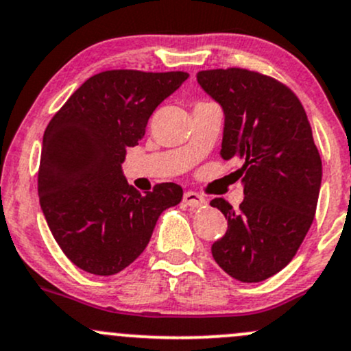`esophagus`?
<instances>
[{"instance_id":"1","label":"esophagus","mask_w":351,"mask_h":351,"mask_svg":"<svg viewBox=\"0 0 351 351\" xmlns=\"http://www.w3.org/2000/svg\"><path fill=\"white\" fill-rule=\"evenodd\" d=\"M183 204L188 206H205L206 198L202 197L200 193H195V191H186L183 195Z\"/></svg>"}]
</instances>
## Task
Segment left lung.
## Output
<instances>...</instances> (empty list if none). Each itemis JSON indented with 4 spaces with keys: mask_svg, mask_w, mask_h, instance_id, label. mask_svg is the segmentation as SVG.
Instances as JSON below:
<instances>
[{
    "mask_svg": "<svg viewBox=\"0 0 351 351\" xmlns=\"http://www.w3.org/2000/svg\"><path fill=\"white\" fill-rule=\"evenodd\" d=\"M197 82L223 110L220 154L243 163L241 206L210 202L228 225L212 256L237 281H265L296 256L315 219L323 168L308 116L289 88L257 72L204 70Z\"/></svg>",
    "mask_w": 351,
    "mask_h": 351,
    "instance_id": "obj_1",
    "label": "left lung"
}]
</instances>
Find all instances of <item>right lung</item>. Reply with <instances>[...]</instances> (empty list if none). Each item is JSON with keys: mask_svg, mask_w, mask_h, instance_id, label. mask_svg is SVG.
I'll return each mask as SVG.
<instances>
[{"mask_svg": "<svg viewBox=\"0 0 351 351\" xmlns=\"http://www.w3.org/2000/svg\"><path fill=\"white\" fill-rule=\"evenodd\" d=\"M186 79L185 72H101L47 126L40 206L53 239L82 271L112 276L126 269L146 249L161 213L182 202L176 183L141 195L124 178L123 163L154 109Z\"/></svg>", "mask_w": 351, "mask_h": 351, "instance_id": "right-lung-1", "label": "right lung"}]
</instances>
